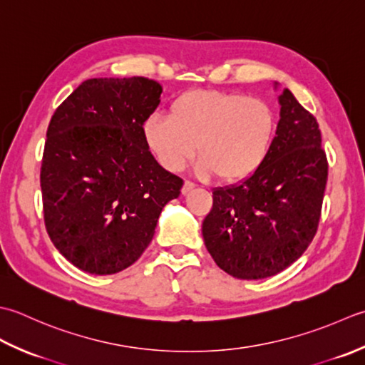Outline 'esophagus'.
Returning a JSON list of instances; mask_svg holds the SVG:
<instances>
[{
    "mask_svg": "<svg viewBox=\"0 0 365 365\" xmlns=\"http://www.w3.org/2000/svg\"><path fill=\"white\" fill-rule=\"evenodd\" d=\"M193 187H195V184L190 182V181H185V182H184V185H182V189H181L182 195H185V193H189L190 190H193Z\"/></svg>",
    "mask_w": 365,
    "mask_h": 365,
    "instance_id": "34e87169",
    "label": "esophagus"
}]
</instances>
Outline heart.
I'll return each instance as SVG.
<instances>
[{"instance_id": "1", "label": "heart", "mask_w": 365, "mask_h": 365, "mask_svg": "<svg viewBox=\"0 0 365 365\" xmlns=\"http://www.w3.org/2000/svg\"><path fill=\"white\" fill-rule=\"evenodd\" d=\"M277 121L262 99L242 93L192 89L172 102L168 118L150 116L143 138L160 165L181 172L193 159L202 178L242 182L258 173L269 155Z\"/></svg>"}]
</instances>
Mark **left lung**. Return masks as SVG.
I'll use <instances>...</instances> for the list:
<instances>
[{"label":"left lung","instance_id":"8db88e82","mask_svg":"<svg viewBox=\"0 0 365 365\" xmlns=\"http://www.w3.org/2000/svg\"><path fill=\"white\" fill-rule=\"evenodd\" d=\"M280 120L269 155L249 180L212 192L203 240L230 276H276L299 258L317 233L328 159L315 116L289 89L279 96Z\"/></svg>","mask_w":365,"mask_h":365}]
</instances>
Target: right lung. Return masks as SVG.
Returning <instances> with one entry per match:
<instances>
[{"instance_id": "right-lung-1", "label": "right lung", "mask_w": 365, "mask_h": 365, "mask_svg": "<svg viewBox=\"0 0 365 365\" xmlns=\"http://www.w3.org/2000/svg\"><path fill=\"white\" fill-rule=\"evenodd\" d=\"M162 86L145 77L89 78L51 116L41 167L43 222L68 262L120 272L150 245L162 207L182 180L143 138Z\"/></svg>"}]
</instances>
